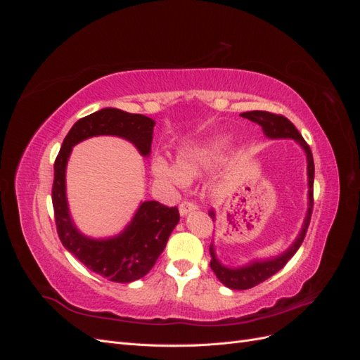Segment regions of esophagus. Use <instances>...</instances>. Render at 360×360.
I'll use <instances>...</instances> for the list:
<instances>
[{"instance_id":"1","label":"esophagus","mask_w":360,"mask_h":360,"mask_svg":"<svg viewBox=\"0 0 360 360\" xmlns=\"http://www.w3.org/2000/svg\"><path fill=\"white\" fill-rule=\"evenodd\" d=\"M197 209H198L197 205L192 204V202H188V201L181 202V204H180V207H179V210H180V214H181V216H186V214H189V213L195 212Z\"/></svg>"}]
</instances>
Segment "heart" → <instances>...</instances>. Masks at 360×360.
Instances as JSON below:
<instances>
[{
  "label": "heart",
  "instance_id": "1",
  "mask_svg": "<svg viewBox=\"0 0 360 360\" xmlns=\"http://www.w3.org/2000/svg\"><path fill=\"white\" fill-rule=\"evenodd\" d=\"M226 144L228 138L214 136L198 144L183 146L176 153V168L165 159L155 158L150 165L151 177L162 186L180 189L186 181H192L209 171L221 158Z\"/></svg>",
  "mask_w": 360,
  "mask_h": 360
}]
</instances>
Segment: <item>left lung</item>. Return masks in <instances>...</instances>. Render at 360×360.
Wrapping results in <instances>:
<instances>
[{
	"instance_id": "obj_1",
	"label": "left lung",
	"mask_w": 360,
	"mask_h": 360,
	"mask_svg": "<svg viewBox=\"0 0 360 360\" xmlns=\"http://www.w3.org/2000/svg\"><path fill=\"white\" fill-rule=\"evenodd\" d=\"M243 118L250 120V122L257 123L261 126L263 132L267 138L270 139H294L296 143L302 147V150L307 155V171H308V210L307 216H304V221L302 224V230L297 234L296 240L291 243V246L284 250V252L274 257V258H267V259H252L250 263L240 266V267H228L222 264L219 259L216 257L214 252V245H210V267L214 271V275L217 276L222 284L231 290H248L252 288L261 282H264L270 276H274L275 274L284 267L290 258L297 252V249L300 248L304 234H307L308 225L311 221V213H312V204H314V159L309 146L304 143V139L299 134V130L294 127V124L290 122L288 118L284 115H276L267 111H248L240 114ZM210 217L213 221H216V213L213 209L209 212Z\"/></svg>"
}]
</instances>
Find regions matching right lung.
Masks as SVG:
<instances>
[{"instance_id": "right-lung-1", "label": "right lung", "mask_w": 360, "mask_h": 360, "mask_svg": "<svg viewBox=\"0 0 360 360\" xmlns=\"http://www.w3.org/2000/svg\"><path fill=\"white\" fill-rule=\"evenodd\" d=\"M155 124V120L146 115L103 108L72 126L53 163L52 205L60 240L85 267L112 282L129 284L148 274L180 221L179 210L177 207H167L158 201H144L122 233L105 238L85 236L75 225L69 210L68 162L76 144L103 135L123 138L136 147L141 156L148 158Z\"/></svg>"}]
</instances>
